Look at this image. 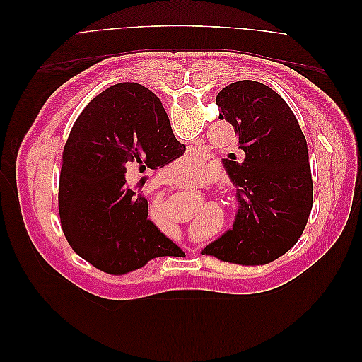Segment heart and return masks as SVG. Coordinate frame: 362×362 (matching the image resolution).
<instances>
[{"instance_id":"obj_1","label":"heart","mask_w":362,"mask_h":362,"mask_svg":"<svg viewBox=\"0 0 362 362\" xmlns=\"http://www.w3.org/2000/svg\"><path fill=\"white\" fill-rule=\"evenodd\" d=\"M169 177L180 181H194L201 175V163L199 160H193L184 157L173 163L169 168ZM221 217L216 206H205L198 213L193 214V235L194 238H204L206 235L208 228Z\"/></svg>"}]
</instances>
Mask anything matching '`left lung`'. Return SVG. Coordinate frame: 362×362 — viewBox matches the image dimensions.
<instances>
[{"instance_id": "left-lung-1", "label": "left lung", "mask_w": 362, "mask_h": 362, "mask_svg": "<svg viewBox=\"0 0 362 362\" xmlns=\"http://www.w3.org/2000/svg\"><path fill=\"white\" fill-rule=\"evenodd\" d=\"M218 117L234 127L245 161L223 160L237 185L240 210L231 231L202 254L262 266L300 238L313 208L308 145L288 104L269 86L242 80L216 98Z\"/></svg>"}]
</instances>
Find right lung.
I'll return each mask as SVG.
<instances>
[{"label":"right lung","mask_w":362,"mask_h":362,"mask_svg":"<svg viewBox=\"0 0 362 362\" xmlns=\"http://www.w3.org/2000/svg\"><path fill=\"white\" fill-rule=\"evenodd\" d=\"M156 93L137 83L108 87L86 105L62 156L59 213L76 255L108 275H125L181 249L148 218L146 177L184 154Z\"/></svg>","instance_id":"1"}]
</instances>
